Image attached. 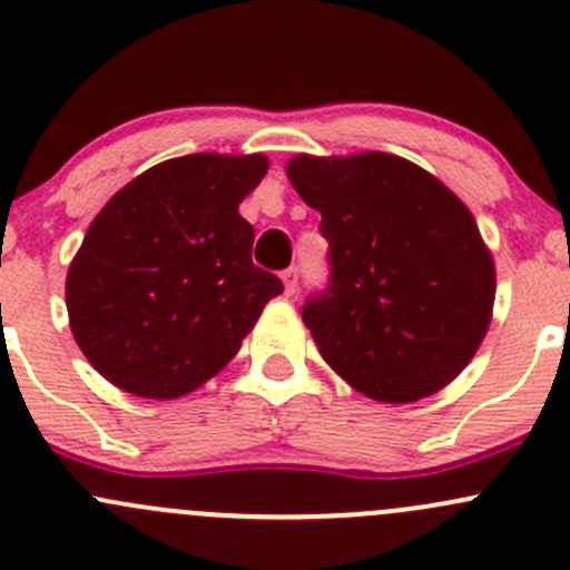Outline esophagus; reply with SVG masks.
I'll return each instance as SVG.
<instances>
[{
  "mask_svg": "<svg viewBox=\"0 0 570 570\" xmlns=\"http://www.w3.org/2000/svg\"><path fill=\"white\" fill-rule=\"evenodd\" d=\"M281 278H284L286 295H295V292H297V267L284 269V273H281Z\"/></svg>",
  "mask_w": 570,
  "mask_h": 570,
  "instance_id": "1",
  "label": "esophagus"
}]
</instances>
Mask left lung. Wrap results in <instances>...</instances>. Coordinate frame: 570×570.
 Wrapping results in <instances>:
<instances>
[{
	"mask_svg": "<svg viewBox=\"0 0 570 570\" xmlns=\"http://www.w3.org/2000/svg\"><path fill=\"white\" fill-rule=\"evenodd\" d=\"M286 176L322 215L331 278L306 301L303 322L331 370L389 405L455 381L497 295L493 258L463 200L381 151L301 154Z\"/></svg>",
	"mask_w": 570,
	"mask_h": 570,
	"instance_id": "1",
	"label": "left lung"
}]
</instances>
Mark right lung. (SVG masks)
<instances>
[{
    "mask_svg": "<svg viewBox=\"0 0 570 570\" xmlns=\"http://www.w3.org/2000/svg\"><path fill=\"white\" fill-rule=\"evenodd\" d=\"M267 157L168 159L107 200L66 281L73 338L124 392L174 400L237 355L258 314L284 292L250 258L239 215Z\"/></svg>",
    "mask_w": 570,
    "mask_h": 570,
    "instance_id": "add662e5",
    "label": "right lung"
}]
</instances>
